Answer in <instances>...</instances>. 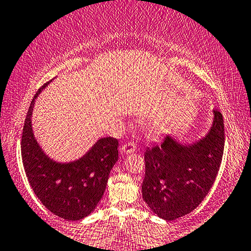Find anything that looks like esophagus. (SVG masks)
I'll use <instances>...</instances> for the list:
<instances>
[{
    "mask_svg": "<svg viewBox=\"0 0 251 251\" xmlns=\"http://www.w3.org/2000/svg\"><path fill=\"white\" fill-rule=\"evenodd\" d=\"M135 150H136V143L134 142V141H130V142L125 143L124 146H122V148H121V152L124 154L133 153Z\"/></svg>",
    "mask_w": 251,
    "mask_h": 251,
    "instance_id": "34e87169",
    "label": "esophagus"
}]
</instances>
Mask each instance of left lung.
Instances as JSON below:
<instances>
[{"mask_svg": "<svg viewBox=\"0 0 251 251\" xmlns=\"http://www.w3.org/2000/svg\"><path fill=\"white\" fill-rule=\"evenodd\" d=\"M225 143L224 121L214 110V122L203 139L183 146L171 135L144 152L143 200L162 220L174 221L199 206L220 171Z\"/></svg>", "mask_w": 251, "mask_h": 251, "instance_id": "left-lung-1", "label": "left lung"}]
</instances>
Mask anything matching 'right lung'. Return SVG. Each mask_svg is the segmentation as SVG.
I'll return each mask as SVG.
<instances>
[{
  "instance_id": "1",
  "label": "right lung",
  "mask_w": 251,
  "mask_h": 251,
  "mask_svg": "<svg viewBox=\"0 0 251 251\" xmlns=\"http://www.w3.org/2000/svg\"><path fill=\"white\" fill-rule=\"evenodd\" d=\"M50 82L30 102L21 136V158L31 189L43 206L67 221H79L89 216L103 196L109 174L118 160V140L102 137L76 161L61 164L50 159L31 128L35 99Z\"/></svg>"
}]
</instances>
